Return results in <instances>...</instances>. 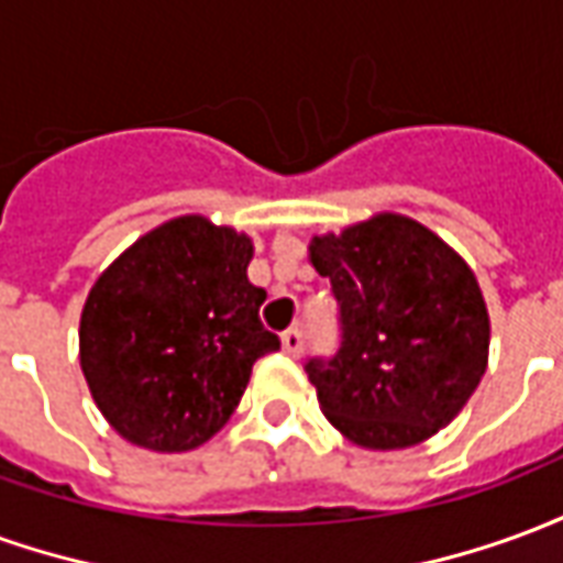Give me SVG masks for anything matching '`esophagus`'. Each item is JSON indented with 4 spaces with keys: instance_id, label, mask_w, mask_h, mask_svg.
Returning a JSON list of instances; mask_svg holds the SVG:
<instances>
[{
    "instance_id": "esophagus-1",
    "label": "esophagus",
    "mask_w": 563,
    "mask_h": 563,
    "mask_svg": "<svg viewBox=\"0 0 563 563\" xmlns=\"http://www.w3.org/2000/svg\"><path fill=\"white\" fill-rule=\"evenodd\" d=\"M283 353L292 355V358H298V355L305 353V331L301 329L286 331V334H283Z\"/></svg>"
}]
</instances>
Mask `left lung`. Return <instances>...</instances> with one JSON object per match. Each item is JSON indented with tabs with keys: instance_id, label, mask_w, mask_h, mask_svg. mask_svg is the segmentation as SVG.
I'll return each instance as SVG.
<instances>
[{
	"instance_id": "obj_1",
	"label": "left lung",
	"mask_w": 563,
	"mask_h": 563,
	"mask_svg": "<svg viewBox=\"0 0 563 563\" xmlns=\"http://www.w3.org/2000/svg\"><path fill=\"white\" fill-rule=\"evenodd\" d=\"M310 262L341 307V350L307 362L329 422L365 449L446 428L488 365V310L467 262L401 213L319 234Z\"/></svg>"
}]
</instances>
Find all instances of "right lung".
<instances>
[{
	"instance_id": "right-lung-1",
	"label": "right lung",
	"mask_w": 563,
	"mask_h": 563,
	"mask_svg": "<svg viewBox=\"0 0 563 563\" xmlns=\"http://www.w3.org/2000/svg\"><path fill=\"white\" fill-rule=\"evenodd\" d=\"M253 241L208 217L139 238L92 283L80 313V371L117 434L186 452L229 422L253 365L280 350L262 329L265 289L246 280Z\"/></svg>"
}]
</instances>
